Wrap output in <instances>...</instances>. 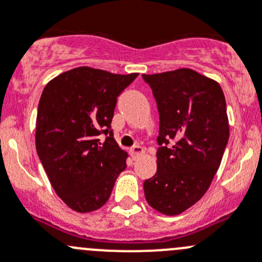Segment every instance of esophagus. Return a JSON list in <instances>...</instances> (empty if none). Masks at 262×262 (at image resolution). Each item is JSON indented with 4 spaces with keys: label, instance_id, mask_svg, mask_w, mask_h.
<instances>
[{
    "label": "esophagus",
    "instance_id": "1",
    "mask_svg": "<svg viewBox=\"0 0 262 262\" xmlns=\"http://www.w3.org/2000/svg\"><path fill=\"white\" fill-rule=\"evenodd\" d=\"M143 152H145V148H143L142 146H140V145H136V146H133V147L130 148V154H132V157H133V158L138 157V155H142Z\"/></svg>",
    "mask_w": 262,
    "mask_h": 262
}]
</instances>
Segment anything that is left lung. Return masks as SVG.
<instances>
[{
	"label": "left lung",
	"mask_w": 262,
	"mask_h": 262,
	"mask_svg": "<svg viewBox=\"0 0 262 262\" xmlns=\"http://www.w3.org/2000/svg\"><path fill=\"white\" fill-rule=\"evenodd\" d=\"M142 78L159 111L158 168L143 183L146 201L178 215L201 200L221 166L230 136L225 94L218 82L187 68Z\"/></svg>",
	"instance_id": "1"
}]
</instances>
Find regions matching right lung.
I'll return each instance as SVG.
<instances>
[{
	"mask_svg": "<svg viewBox=\"0 0 262 262\" xmlns=\"http://www.w3.org/2000/svg\"><path fill=\"white\" fill-rule=\"evenodd\" d=\"M138 73L121 75L79 67L44 87L35 143L52 187L70 209L98 210L126 168V151L114 138L111 122L117 96ZM100 134L106 140L101 142Z\"/></svg>",
	"mask_w": 262,
	"mask_h": 262,
	"instance_id": "1",
	"label": "right lung"
}]
</instances>
